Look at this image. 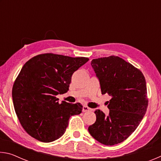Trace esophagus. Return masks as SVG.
I'll return each mask as SVG.
<instances>
[{"label":"esophagus","instance_id":"obj_1","mask_svg":"<svg viewBox=\"0 0 161 161\" xmlns=\"http://www.w3.org/2000/svg\"><path fill=\"white\" fill-rule=\"evenodd\" d=\"M90 110H91V108H89L88 107H86V106H84L82 108L83 112H87V111H89Z\"/></svg>","mask_w":161,"mask_h":161}]
</instances>
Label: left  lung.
Instances as JSON below:
<instances>
[{
  "label": "left lung",
  "instance_id": "obj_1",
  "mask_svg": "<svg viewBox=\"0 0 161 161\" xmlns=\"http://www.w3.org/2000/svg\"><path fill=\"white\" fill-rule=\"evenodd\" d=\"M91 64L99 80L102 94H108L111 99L108 116L95 111L97 120L89 126V132L101 143L116 145L134 132L146 112L145 77L140 69L117 56L94 59Z\"/></svg>",
  "mask_w": 161,
  "mask_h": 161
}]
</instances>
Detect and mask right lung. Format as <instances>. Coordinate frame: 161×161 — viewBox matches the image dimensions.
I'll return each mask as SVG.
<instances>
[{"label": "right lung", "mask_w": 161, "mask_h": 161, "mask_svg": "<svg viewBox=\"0 0 161 161\" xmlns=\"http://www.w3.org/2000/svg\"><path fill=\"white\" fill-rule=\"evenodd\" d=\"M89 58L38 54L23 65L13 86L15 113L28 134L49 143L64 134L69 119L81 113L80 103H59L56 97L69 90L72 76Z\"/></svg>", "instance_id": "right-lung-1"}]
</instances>
